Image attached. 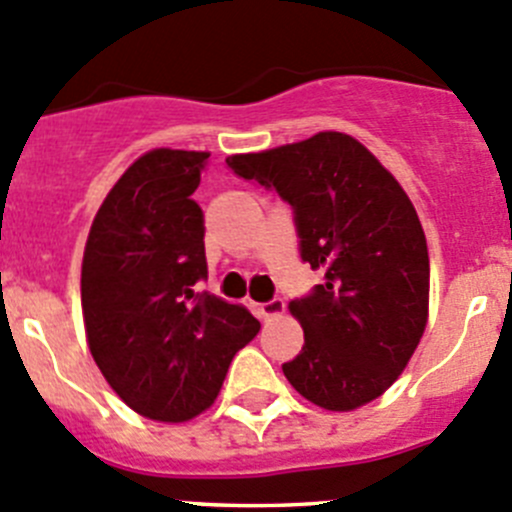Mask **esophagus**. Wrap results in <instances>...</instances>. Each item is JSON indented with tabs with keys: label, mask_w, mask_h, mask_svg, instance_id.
Returning a JSON list of instances; mask_svg holds the SVG:
<instances>
[{
	"label": "esophagus",
	"mask_w": 512,
	"mask_h": 512,
	"mask_svg": "<svg viewBox=\"0 0 512 512\" xmlns=\"http://www.w3.org/2000/svg\"><path fill=\"white\" fill-rule=\"evenodd\" d=\"M253 314L259 319H269V316H276L284 311V301L281 299H269V301H251Z\"/></svg>",
	"instance_id": "esophagus-1"
}]
</instances>
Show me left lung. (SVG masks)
Masks as SVG:
<instances>
[{"mask_svg": "<svg viewBox=\"0 0 512 512\" xmlns=\"http://www.w3.org/2000/svg\"><path fill=\"white\" fill-rule=\"evenodd\" d=\"M226 165L289 203L301 261L324 269V284L289 304L304 326V347L281 367L291 387L334 412L377 399L427 324L430 256L407 193L344 133L231 155Z\"/></svg>", "mask_w": 512, "mask_h": 512, "instance_id": "8db88e82", "label": "left lung"}]
</instances>
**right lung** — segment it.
I'll return each mask as SVG.
<instances>
[{"label": "right lung", "mask_w": 512, "mask_h": 512, "mask_svg": "<svg viewBox=\"0 0 512 512\" xmlns=\"http://www.w3.org/2000/svg\"><path fill=\"white\" fill-rule=\"evenodd\" d=\"M208 153L150 150L92 221L82 259L87 344L107 384L138 415L183 422L213 405L233 354L259 319L198 281L208 279L196 201Z\"/></svg>", "instance_id": "obj_1"}]
</instances>
